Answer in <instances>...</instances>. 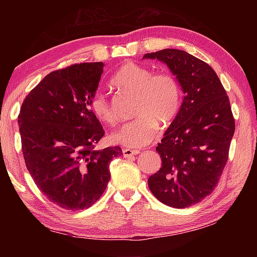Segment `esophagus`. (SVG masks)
I'll use <instances>...</instances> for the list:
<instances>
[{
	"label": "esophagus",
	"instance_id": "obj_1",
	"mask_svg": "<svg viewBox=\"0 0 257 257\" xmlns=\"http://www.w3.org/2000/svg\"><path fill=\"white\" fill-rule=\"evenodd\" d=\"M122 153H123V156L124 158H133V156L137 155L139 152L138 151H135V150H132V149H123L122 150Z\"/></svg>",
	"mask_w": 257,
	"mask_h": 257
}]
</instances>
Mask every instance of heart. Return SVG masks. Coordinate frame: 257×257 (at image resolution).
I'll list each match as a JSON object with an SVG mask.
<instances>
[{
    "mask_svg": "<svg viewBox=\"0 0 257 257\" xmlns=\"http://www.w3.org/2000/svg\"><path fill=\"white\" fill-rule=\"evenodd\" d=\"M112 84L135 92L134 112L137 115L111 135L114 144L130 149L149 145L158 133V122L163 125L171 123L179 112L180 85L170 72L153 73L150 68L129 62L115 72ZM92 110L102 122H114V113L104 94L94 95Z\"/></svg>",
    "mask_w": 257,
    "mask_h": 257,
    "instance_id": "1",
    "label": "heart"
}]
</instances>
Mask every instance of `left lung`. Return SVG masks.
I'll return each instance as SVG.
<instances>
[{
    "mask_svg": "<svg viewBox=\"0 0 257 257\" xmlns=\"http://www.w3.org/2000/svg\"><path fill=\"white\" fill-rule=\"evenodd\" d=\"M143 59L167 64L184 93L179 112L156 147L162 167L147 182L165 205L188 207L212 193L228 161L234 133L229 97L215 71L185 51L165 49Z\"/></svg>",
    "mask_w": 257,
    "mask_h": 257,
    "instance_id": "8db88e82",
    "label": "left lung"
}]
</instances>
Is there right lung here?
Masks as SVG:
<instances>
[{
	"instance_id": "obj_1",
	"label": "right lung",
	"mask_w": 257,
	"mask_h": 257,
	"mask_svg": "<svg viewBox=\"0 0 257 257\" xmlns=\"http://www.w3.org/2000/svg\"><path fill=\"white\" fill-rule=\"evenodd\" d=\"M104 63L53 71L26 96L18 116L24 159L42 193L66 210H84L102 196L119 146L96 150L103 127L90 110Z\"/></svg>"
}]
</instances>
